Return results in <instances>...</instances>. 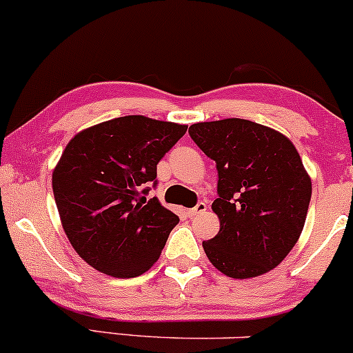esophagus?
Listing matches in <instances>:
<instances>
[{"label": "esophagus", "instance_id": "obj_1", "mask_svg": "<svg viewBox=\"0 0 353 353\" xmlns=\"http://www.w3.org/2000/svg\"><path fill=\"white\" fill-rule=\"evenodd\" d=\"M207 212V203H203V201H200V203H196L195 208H192L188 212L190 216H195V215H200V213H205Z\"/></svg>", "mask_w": 353, "mask_h": 353}]
</instances>
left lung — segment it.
I'll use <instances>...</instances> for the list:
<instances>
[{
    "label": "left lung",
    "instance_id": "obj_1",
    "mask_svg": "<svg viewBox=\"0 0 353 353\" xmlns=\"http://www.w3.org/2000/svg\"><path fill=\"white\" fill-rule=\"evenodd\" d=\"M188 133L219 170L212 210L220 232L203 241L208 260L232 279L270 272L299 241L310 205L312 180L294 143L241 118L195 123Z\"/></svg>",
    "mask_w": 353,
    "mask_h": 353
}]
</instances>
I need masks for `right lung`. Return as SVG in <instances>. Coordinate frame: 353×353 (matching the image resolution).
<instances>
[{
	"label": "right lung",
	"mask_w": 353,
	"mask_h": 353,
	"mask_svg": "<svg viewBox=\"0 0 353 353\" xmlns=\"http://www.w3.org/2000/svg\"><path fill=\"white\" fill-rule=\"evenodd\" d=\"M187 125L143 114L113 118L74 134L53 170V193L70 243L86 263L117 279L153 267L180 219L157 196V165Z\"/></svg>",
	"instance_id": "obj_1"
}]
</instances>
